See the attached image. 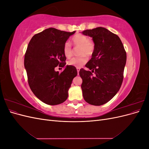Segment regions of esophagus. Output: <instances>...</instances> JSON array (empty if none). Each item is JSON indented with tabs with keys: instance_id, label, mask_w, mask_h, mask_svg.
I'll list each match as a JSON object with an SVG mask.
<instances>
[{
	"instance_id": "obj_1",
	"label": "esophagus",
	"mask_w": 149,
	"mask_h": 149,
	"mask_svg": "<svg viewBox=\"0 0 149 149\" xmlns=\"http://www.w3.org/2000/svg\"><path fill=\"white\" fill-rule=\"evenodd\" d=\"M76 69H77V71H78V74H79V72L80 70V68H76Z\"/></svg>"
}]
</instances>
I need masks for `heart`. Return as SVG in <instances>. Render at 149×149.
I'll list each match as a JSON object with an SVG mask.
<instances>
[{"label":"heart","instance_id":"obj_1","mask_svg":"<svg viewBox=\"0 0 149 149\" xmlns=\"http://www.w3.org/2000/svg\"><path fill=\"white\" fill-rule=\"evenodd\" d=\"M72 42L76 47H79L78 53L81 55L71 58L70 60L68 61L67 63L70 66L81 68L88 61V58L86 56H91L93 54L94 43L92 40H90L88 37L82 34H76L73 36L72 38ZM63 51L64 55L68 58H70L73 56V48L69 42H66L65 43Z\"/></svg>","mask_w":149,"mask_h":149}]
</instances>
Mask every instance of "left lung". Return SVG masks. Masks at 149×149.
<instances>
[{
	"instance_id": "left-lung-1",
	"label": "left lung",
	"mask_w": 149,
	"mask_h": 149,
	"mask_svg": "<svg viewBox=\"0 0 149 149\" xmlns=\"http://www.w3.org/2000/svg\"><path fill=\"white\" fill-rule=\"evenodd\" d=\"M83 34L93 38L94 50L79 75L86 102L101 106L109 101L119 91L123 81L127 59L126 52L118 35L103 27L86 30Z\"/></svg>"
}]
</instances>
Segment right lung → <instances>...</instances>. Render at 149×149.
Segmentation results:
<instances>
[{"mask_svg":"<svg viewBox=\"0 0 149 149\" xmlns=\"http://www.w3.org/2000/svg\"><path fill=\"white\" fill-rule=\"evenodd\" d=\"M74 33L49 28L35 34L26 48L24 66L29 86L35 96L47 104L65 102L72 81L78 74L76 68L70 65L61 73L55 71L58 65L65 66L66 58L63 49L70 36Z\"/></svg>","mask_w":149,"mask_h":149,"instance_id":"obj_1","label":"right lung"}]
</instances>
